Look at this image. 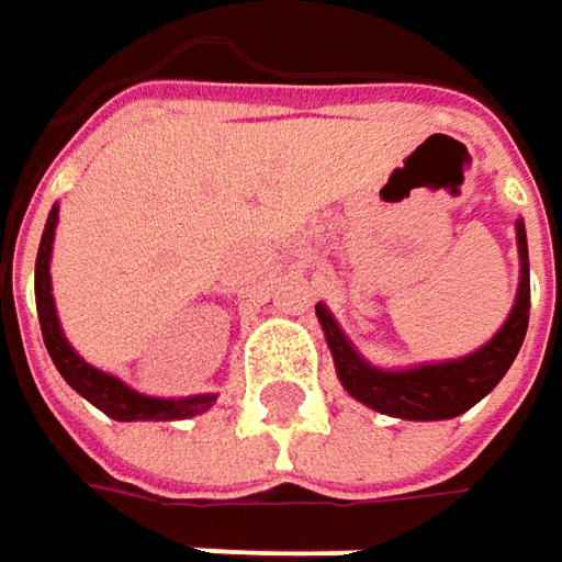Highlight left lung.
Listing matches in <instances>:
<instances>
[{"label": "left lung", "instance_id": "obj_1", "mask_svg": "<svg viewBox=\"0 0 562 562\" xmlns=\"http://www.w3.org/2000/svg\"><path fill=\"white\" fill-rule=\"evenodd\" d=\"M515 240H518V295L505 318V325L476 347L473 353L453 357V360H431L415 367L385 370L370 363L334 322L325 302L315 305V315L322 322L325 340L331 347L334 370L340 385L363 402L367 408L405 418V422H447L463 412H470L480 398H485L508 367L515 363L525 334H528V315H531V270H528V234L525 222H515Z\"/></svg>", "mask_w": 562, "mask_h": 562}]
</instances>
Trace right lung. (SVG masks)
<instances>
[{"mask_svg":"<svg viewBox=\"0 0 562 562\" xmlns=\"http://www.w3.org/2000/svg\"><path fill=\"white\" fill-rule=\"evenodd\" d=\"M57 222H60V205L50 209L44 234H41L37 263H34V299H37V318H41V334H44L47 353H50L54 367L60 370V376L67 380V385L77 389L86 402H92L99 412H105L115 422H179V418H192V415L209 412L218 398L215 392L179 395V398L144 395L137 389H131L125 380L86 363L74 350V344L67 340V334L60 328L57 305H54V285H50V254H54Z\"/></svg>","mask_w":562,"mask_h":562,"instance_id":"add662e5","label":"right lung"}]
</instances>
